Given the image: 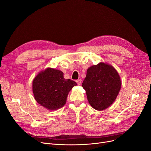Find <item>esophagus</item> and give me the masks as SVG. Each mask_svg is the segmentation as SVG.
Wrapping results in <instances>:
<instances>
[{
    "instance_id": "esophagus-1",
    "label": "esophagus",
    "mask_w": 151,
    "mask_h": 151,
    "mask_svg": "<svg viewBox=\"0 0 151 151\" xmlns=\"http://www.w3.org/2000/svg\"><path fill=\"white\" fill-rule=\"evenodd\" d=\"M76 82L77 83V84H78V85H81V79L77 80L76 81Z\"/></svg>"
}]
</instances>
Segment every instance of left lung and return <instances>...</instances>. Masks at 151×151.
Listing matches in <instances>:
<instances>
[{
  "instance_id": "1",
  "label": "left lung",
  "mask_w": 151,
  "mask_h": 151,
  "mask_svg": "<svg viewBox=\"0 0 151 151\" xmlns=\"http://www.w3.org/2000/svg\"><path fill=\"white\" fill-rule=\"evenodd\" d=\"M81 86L91 107L103 111L114 102L121 90V80L112 65L100 62L88 68Z\"/></svg>"
}]
</instances>
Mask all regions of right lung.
Returning <instances> with one entry per match:
<instances>
[{
    "label": "right lung",
    "mask_w": 151,
    "mask_h": 151,
    "mask_svg": "<svg viewBox=\"0 0 151 151\" xmlns=\"http://www.w3.org/2000/svg\"><path fill=\"white\" fill-rule=\"evenodd\" d=\"M76 83L65 79L63 73L47 68L36 76L32 82V91L37 102L50 111L57 110L66 104V98Z\"/></svg>",
    "instance_id": "add662e5"
}]
</instances>
